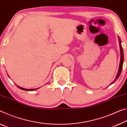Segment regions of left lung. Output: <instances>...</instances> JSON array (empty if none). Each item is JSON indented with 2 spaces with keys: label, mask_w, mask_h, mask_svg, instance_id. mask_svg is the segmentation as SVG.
<instances>
[{
  "label": "left lung",
  "mask_w": 127,
  "mask_h": 127,
  "mask_svg": "<svg viewBox=\"0 0 127 127\" xmlns=\"http://www.w3.org/2000/svg\"><path fill=\"white\" fill-rule=\"evenodd\" d=\"M119 46H120V64H119V69H118V73L116 74V76L115 78L114 82H112L111 83L110 85H111L114 83V82H115L116 80L118 79V78L119 77V76L121 74V72L122 71V68H123V62H124V54H123V48L122 46V44H121V40L119 38Z\"/></svg>",
  "instance_id": "left-lung-1"
}]
</instances>
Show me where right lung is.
<instances>
[{
    "instance_id": "right-lung-1",
    "label": "right lung",
    "mask_w": 127,
    "mask_h": 127,
    "mask_svg": "<svg viewBox=\"0 0 127 127\" xmlns=\"http://www.w3.org/2000/svg\"><path fill=\"white\" fill-rule=\"evenodd\" d=\"M17 86L18 88H19V89H22V90H27V91H34V90H37V89H38V88H37V89H25V88H21V87H20V86H17Z\"/></svg>"
}]
</instances>
